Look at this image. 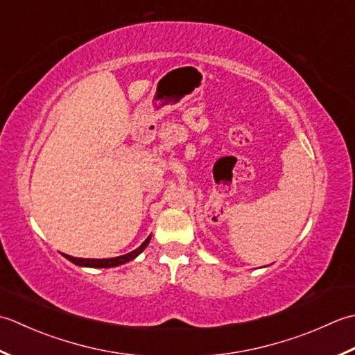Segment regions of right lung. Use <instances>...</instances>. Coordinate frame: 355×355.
<instances>
[{"mask_svg": "<svg viewBox=\"0 0 355 355\" xmlns=\"http://www.w3.org/2000/svg\"><path fill=\"white\" fill-rule=\"evenodd\" d=\"M151 234L141 243V247H137L136 250L127 252V254H122L118 257H110V259H79V257H71L69 254H62L67 260H70L71 263H75L78 266H84V268H114V266L124 265L130 260L136 259L141 252L147 248V245L150 243Z\"/></svg>", "mask_w": 355, "mask_h": 355, "instance_id": "add662e5", "label": "right lung"}]
</instances>
